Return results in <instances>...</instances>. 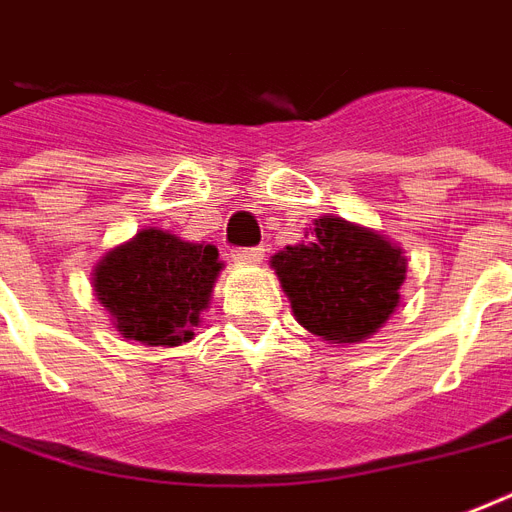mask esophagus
Masks as SVG:
<instances>
[{
	"mask_svg": "<svg viewBox=\"0 0 512 512\" xmlns=\"http://www.w3.org/2000/svg\"><path fill=\"white\" fill-rule=\"evenodd\" d=\"M263 257H265V249L263 247H252V249H239V252L233 255V260H236V263L252 265V263H260Z\"/></svg>",
	"mask_w": 512,
	"mask_h": 512,
	"instance_id": "1",
	"label": "esophagus"
}]
</instances>
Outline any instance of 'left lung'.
Segmentation results:
<instances>
[{
  "label": "left lung",
  "instance_id": "1",
  "mask_svg": "<svg viewBox=\"0 0 512 512\" xmlns=\"http://www.w3.org/2000/svg\"><path fill=\"white\" fill-rule=\"evenodd\" d=\"M308 333L330 343H360L376 333L400 303L405 282L403 249L381 233L325 214L303 244L271 257Z\"/></svg>",
  "mask_w": 512,
  "mask_h": 512
}]
</instances>
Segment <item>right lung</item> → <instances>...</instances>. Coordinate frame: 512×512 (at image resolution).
I'll return each instance as SVG.
<instances>
[{
	"label": "right lung",
	"instance_id": "right-lung-1",
	"mask_svg": "<svg viewBox=\"0 0 512 512\" xmlns=\"http://www.w3.org/2000/svg\"><path fill=\"white\" fill-rule=\"evenodd\" d=\"M220 271L214 244L144 228L101 257L93 268V292L123 338L169 349L195 335Z\"/></svg>",
	"mask_w": 512,
	"mask_h": 512
}]
</instances>
